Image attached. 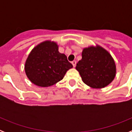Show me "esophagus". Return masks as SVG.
<instances>
[{"mask_svg": "<svg viewBox=\"0 0 132 132\" xmlns=\"http://www.w3.org/2000/svg\"><path fill=\"white\" fill-rule=\"evenodd\" d=\"M72 65H73V67H75V66H76V63H77V62H76V61H72Z\"/></svg>", "mask_w": 132, "mask_h": 132, "instance_id": "esophagus-1", "label": "esophagus"}]
</instances>
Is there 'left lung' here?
Here are the masks:
<instances>
[{"instance_id": "8db88e82", "label": "left lung", "mask_w": 132, "mask_h": 132, "mask_svg": "<svg viewBox=\"0 0 132 132\" xmlns=\"http://www.w3.org/2000/svg\"><path fill=\"white\" fill-rule=\"evenodd\" d=\"M76 69L82 80L93 88H102L112 82L116 67L110 53L101 46L84 48L82 59L77 63Z\"/></svg>"}]
</instances>
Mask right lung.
<instances>
[{"label":"right lung","instance_id":"obj_1","mask_svg":"<svg viewBox=\"0 0 132 132\" xmlns=\"http://www.w3.org/2000/svg\"><path fill=\"white\" fill-rule=\"evenodd\" d=\"M55 42L40 43L31 51L24 66L26 75L32 83L41 87L52 86L63 79L73 67L67 56L59 52Z\"/></svg>","mask_w":132,"mask_h":132}]
</instances>
